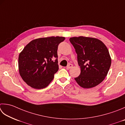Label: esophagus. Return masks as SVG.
<instances>
[{
    "instance_id": "esophagus-1",
    "label": "esophagus",
    "mask_w": 125,
    "mask_h": 125,
    "mask_svg": "<svg viewBox=\"0 0 125 125\" xmlns=\"http://www.w3.org/2000/svg\"><path fill=\"white\" fill-rule=\"evenodd\" d=\"M73 64H68V65L67 66V69H70V68H72V67H73Z\"/></svg>"
}]
</instances>
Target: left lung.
<instances>
[{"label":"left lung","instance_id":"obj_1","mask_svg":"<svg viewBox=\"0 0 125 125\" xmlns=\"http://www.w3.org/2000/svg\"><path fill=\"white\" fill-rule=\"evenodd\" d=\"M77 55L81 73L75 80L80 87L91 88L101 83L111 65L108 49L97 38L80 36L70 38Z\"/></svg>","mask_w":125,"mask_h":125}]
</instances>
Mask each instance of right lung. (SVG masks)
I'll list each match as a JSON object with an SVG mask.
<instances>
[{"label":"right lung","mask_w":125,"mask_h":125,"mask_svg":"<svg viewBox=\"0 0 125 125\" xmlns=\"http://www.w3.org/2000/svg\"><path fill=\"white\" fill-rule=\"evenodd\" d=\"M64 40L65 37L59 36L40 38L24 47L19 55L18 68L27 84L41 89L50 84L58 70V46Z\"/></svg>","instance_id":"1"}]
</instances>
